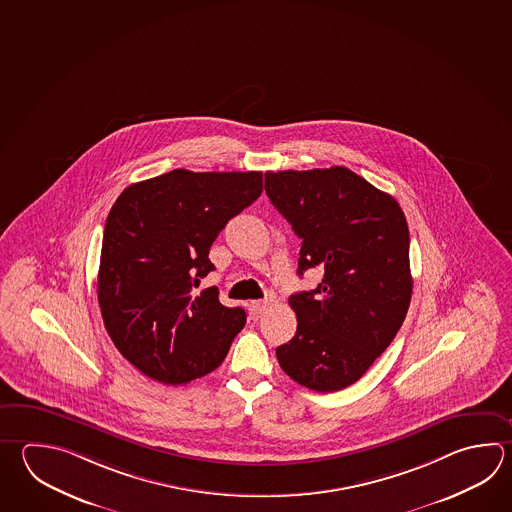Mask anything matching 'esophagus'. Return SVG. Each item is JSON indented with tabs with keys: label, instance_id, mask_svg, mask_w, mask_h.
I'll return each instance as SVG.
<instances>
[{
	"label": "esophagus",
	"instance_id": "esophagus-1",
	"mask_svg": "<svg viewBox=\"0 0 512 512\" xmlns=\"http://www.w3.org/2000/svg\"><path fill=\"white\" fill-rule=\"evenodd\" d=\"M270 306H273V299L251 300V313L259 315V313H262V311H266V309L270 308Z\"/></svg>",
	"mask_w": 512,
	"mask_h": 512
}]
</instances>
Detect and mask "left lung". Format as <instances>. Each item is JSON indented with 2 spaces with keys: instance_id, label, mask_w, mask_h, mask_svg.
<instances>
[{
  "instance_id": "8db88e82",
  "label": "left lung",
  "mask_w": 512,
  "mask_h": 512,
  "mask_svg": "<svg viewBox=\"0 0 512 512\" xmlns=\"http://www.w3.org/2000/svg\"><path fill=\"white\" fill-rule=\"evenodd\" d=\"M271 204L302 239L299 273L315 290L290 297L297 333L277 348L284 373L319 393L355 384L404 322L413 279L400 204L344 166L266 174Z\"/></svg>"
}]
</instances>
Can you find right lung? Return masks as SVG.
<instances>
[{"label":"right lung","mask_w":512,"mask_h":512,"mask_svg":"<svg viewBox=\"0 0 512 512\" xmlns=\"http://www.w3.org/2000/svg\"><path fill=\"white\" fill-rule=\"evenodd\" d=\"M262 193L261 172L172 170L128 186L108 213L97 299L108 335L143 375L181 386L212 373L246 324L217 288L208 253Z\"/></svg>","instance_id":"add662e5"}]
</instances>
